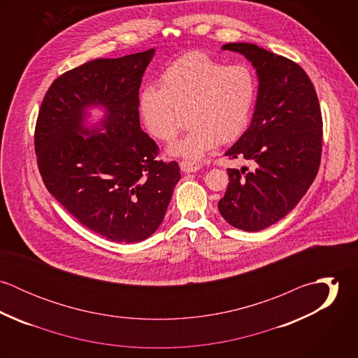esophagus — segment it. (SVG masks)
<instances>
[{
	"mask_svg": "<svg viewBox=\"0 0 358 358\" xmlns=\"http://www.w3.org/2000/svg\"><path fill=\"white\" fill-rule=\"evenodd\" d=\"M180 169L185 172V173H189V172H197L200 168H201V164L196 162V161H190V159H183L180 161Z\"/></svg>",
	"mask_w": 358,
	"mask_h": 358,
	"instance_id": "esophagus-1",
	"label": "esophagus"
}]
</instances>
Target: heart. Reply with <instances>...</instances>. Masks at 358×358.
<instances>
[{"mask_svg":"<svg viewBox=\"0 0 358 358\" xmlns=\"http://www.w3.org/2000/svg\"><path fill=\"white\" fill-rule=\"evenodd\" d=\"M159 84L142 91L139 107L148 131L162 142L179 134L186 117L189 131L169 148L172 155L200 159L216 143L238 139L250 124L256 85L245 64L190 52L165 69Z\"/></svg>","mask_w":358,"mask_h":358,"instance_id":"heart-1","label":"heart"}]
</instances>
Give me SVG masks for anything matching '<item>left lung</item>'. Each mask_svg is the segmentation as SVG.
I'll use <instances>...</instances> for the list:
<instances>
[{"mask_svg": "<svg viewBox=\"0 0 358 358\" xmlns=\"http://www.w3.org/2000/svg\"><path fill=\"white\" fill-rule=\"evenodd\" d=\"M222 50L252 63L259 88L250 128L226 152L252 169H227L230 182L217 208L236 229L259 231L287 216L315 179L322 152L321 108L313 83L295 62L248 43Z\"/></svg>", "mask_w": 358, "mask_h": 358, "instance_id": "left-lung-1", "label": "left lung"}]
</instances>
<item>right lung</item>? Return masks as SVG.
<instances>
[{
    "instance_id": "right-lung-1",
    "label": "right lung",
    "mask_w": 358,
    "mask_h": 358,
    "mask_svg": "<svg viewBox=\"0 0 358 358\" xmlns=\"http://www.w3.org/2000/svg\"><path fill=\"white\" fill-rule=\"evenodd\" d=\"M153 55L95 59L66 71L47 91L36 124L48 192L81 224L117 243L150 237L180 179L178 162L157 159V143L141 129L139 88ZM95 103L106 115L101 129L88 130L86 108Z\"/></svg>"
}]
</instances>
